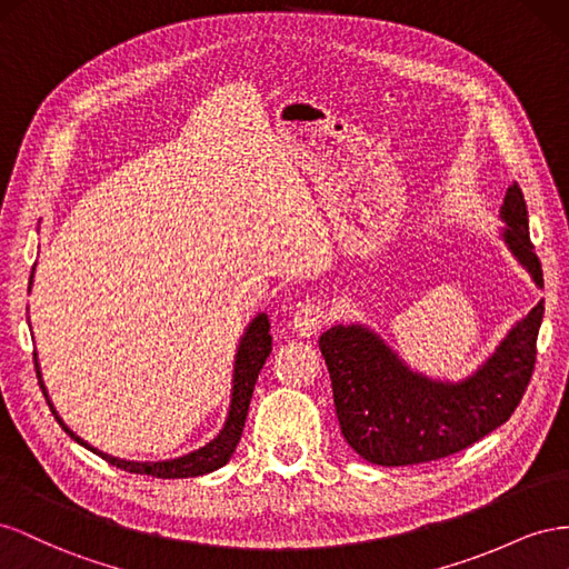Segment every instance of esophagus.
<instances>
[{
    "label": "esophagus",
    "mask_w": 569,
    "mask_h": 569,
    "mask_svg": "<svg viewBox=\"0 0 569 569\" xmlns=\"http://www.w3.org/2000/svg\"><path fill=\"white\" fill-rule=\"evenodd\" d=\"M329 319H331V315L327 310V305H323L317 298H310V300H305L302 305H298V310L293 315V321H290V323H293L296 333L312 336L319 329L327 327Z\"/></svg>",
    "instance_id": "esophagus-1"
}]
</instances>
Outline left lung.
Segmentation results:
<instances>
[{
  "instance_id": "obj_1",
  "label": "left lung",
  "mask_w": 569,
  "mask_h": 569,
  "mask_svg": "<svg viewBox=\"0 0 569 569\" xmlns=\"http://www.w3.org/2000/svg\"><path fill=\"white\" fill-rule=\"evenodd\" d=\"M500 217L508 248L543 286V271L529 238L525 194L506 192ZM543 302L517 323L475 377L443 383L405 367L383 340L362 327H333L319 338L333 405L350 448L367 462L405 467L441 460L481 441L517 410L537 365Z\"/></svg>"
}]
</instances>
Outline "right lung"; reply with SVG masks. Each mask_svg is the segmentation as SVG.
<instances>
[{"mask_svg": "<svg viewBox=\"0 0 569 569\" xmlns=\"http://www.w3.org/2000/svg\"><path fill=\"white\" fill-rule=\"evenodd\" d=\"M30 283H32V273H30ZM271 352V333H269V319L267 315H259L252 319V323L248 327L246 336L240 340V348L236 355V377H233V398H231V410H229V419H226V427L221 429V433L214 438L212 443H207L204 448L190 452V456L176 458V460H164V462H131V460H121V458H111L107 452L92 448L90 443H86L83 438L76 436L67 425H63L61 417L57 415V410L52 408L50 398L44 393V383L40 379V367H38V357H36V371L40 379V388L50 402L54 419L61 425V429L67 431L76 443L86 446L88 450H92L94 456H100L102 460H107L109 465L123 469V472L131 475H148V477H157V479H188V477H200L207 472H214V469L223 467L226 462L231 460L233 450L240 441L242 427H246L248 419V408L252 400V391L259 371H262L267 357Z\"/></svg>", "mask_w": 569, "mask_h": 569, "instance_id": "obj_1", "label": "right lung"}]
</instances>
